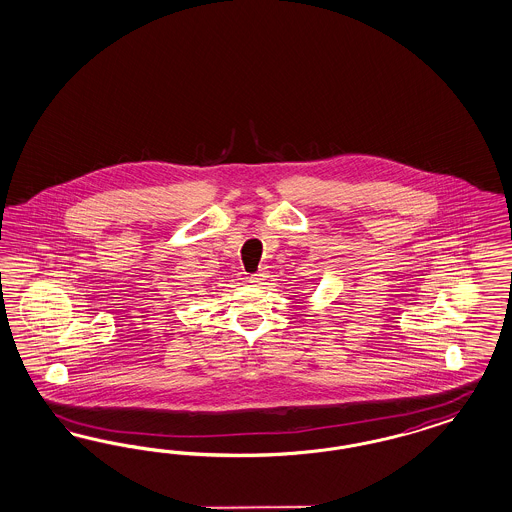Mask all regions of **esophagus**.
I'll return each instance as SVG.
<instances>
[{
    "mask_svg": "<svg viewBox=\"0 0 512 512\" xmlns=\"http://www.w3.org/2000/svg\"><path fill=\"white\" fill-rule=\"evenodd\" d=\"M266 278H268V272L266 270H259L257 274H251L247 278V282L251 283V285H261V283L265 282Z\"/></svg>",
    "mask_w": 512,
    "mask_h": 512,
    "instance_id": "esophagus-1",
    "label": "esophagus"
}]
</instances>
